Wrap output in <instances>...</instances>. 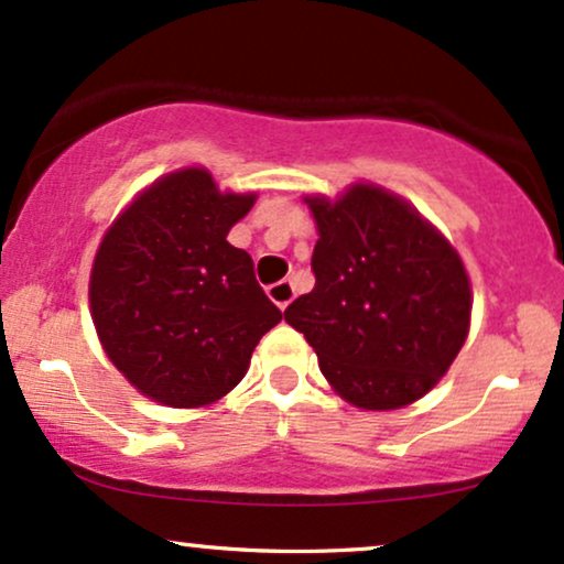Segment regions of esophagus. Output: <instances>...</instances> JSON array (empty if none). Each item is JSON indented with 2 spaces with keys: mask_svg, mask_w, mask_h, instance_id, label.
Wrapping results in <instances>:
<instances>
[{
  "mask_svg": "<svg viewBox=\"0 0 564 564\" xmlns=\"http://www.w3.org/2000/svg\"><path fill=\"white\" fill-rule=\"evenodd\" d=\"M268 296L278 304V307L286 310L291 300H294V286H291V281H278L268 289Z\"/></svg>",
  "mask_w": 564,
  "mask_h": 564,
  "instance_id": "34e87169",
  "label": "esophagus"
}]
</instances>
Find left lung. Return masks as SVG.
Returning a JSON list of instances; mask_svg holds the SVG:
<instances>
[{"instance_id": "8db88e82", "label": "left lung", "mask_w": 564, "mask_h": 564, "mask_svg": "<svg viewBox=\"0 0 564 564\" xmlns=\"http://www.w3.org/2000/svg\"><path fill=\"white\" fill-rule=\"evenodd\" d=\"M318 225L315 289L283 313L347 403L392 411L445 377L469 334L471 286L462 257L408 200L349 185L304 198Z\"/></svg>"}]
</instances>
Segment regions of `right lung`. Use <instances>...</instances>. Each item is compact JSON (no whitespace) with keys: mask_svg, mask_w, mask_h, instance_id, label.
Listing matches in <instances>:
<instances>
[{"mask_svg":"<svg viewBox=\"0 0 564 564\" xmlns=\"http://www.w3.org/2000/svg\"><path fill=\"white\" fill-rule=\"evenodd\" d=\"M254 193H219L200 166L142 191L102 236L89 275L100 345L132 387L170 408L217 403L283 313L228 232Z\"/></svg>","mask_w":564,"mask_h":564,"instance_id":"add662e5","label":"right lung"}]
</instances>
